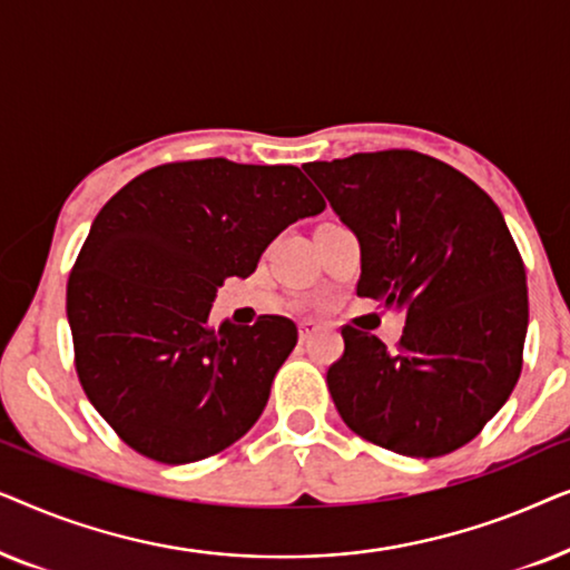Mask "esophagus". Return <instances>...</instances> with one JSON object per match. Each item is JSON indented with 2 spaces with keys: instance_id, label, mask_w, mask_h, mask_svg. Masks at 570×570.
Instances as JSON below:
<instances>
[{
  "instance_id": "obj_1",
  "label": "esophagus",
  "mask_w": 570,
  "mask_h": 570,
  "mask_svg": "<svg viewBox=\"0 0 570 570\" xmlns=\"http://www.w3.org/2000/svg\"><path fill=\"white\" fill-rule=\"evenodd\" d=\"M316 332H318V324L311 322V318H306V322L298 324V337H301V342H308L311 337H314Z\"/></svg>"
}]
</instances>
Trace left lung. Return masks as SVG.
Instances as JSON below:
<instances>
[{"mask_svg":"<svg viewBox=\"0 0 570 570\" xmlns=\"http://www.w3.org/2000/svg\"><path fill=\"white\" fill-rule=\"evenodd\" d=\"M306 174L361 240L357 295L404 311L394 353L342 326L345 353L326 371L337 412L394 454H451L521 373L527 272L501 209L472 178L415 150L318 160Z\"/></svg>","mask_w":570,"mask_h":570,"instance_id":"1","label":"left lung"}]
</instances>
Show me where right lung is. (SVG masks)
I'll list each match as a JSON object with an SVG mask.
<instances>
[{"label":"right lung","mask_w":570,"mask_h":570,"mask_svg":"<svg viewBox=\"0 0 570 570\" xmlns=\"http://www.w3.org/2000/svg\"><path fill=\"white\" fill-rule=\"evenodd\" d=\"M326 205L295 166L225 158L150 168L100 209L67 283L80 384L116 435L163 464L236 443L269 400L298 330L285 316L209 324L225 277Z\"/></svg>","instance_id":"1"}]
</instances>
